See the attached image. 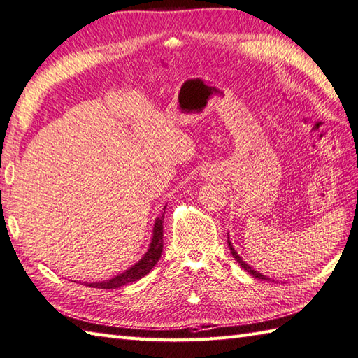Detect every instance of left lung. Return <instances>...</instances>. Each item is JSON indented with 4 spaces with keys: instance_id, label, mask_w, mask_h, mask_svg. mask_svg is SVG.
Instances as JSON below:
<instances>
[{
    "instance_id": "1",
    "label": "left lung",
    "mask_w": 358,
    "mask_h": 358,
    "mask_svg": "<svg viewBox=\"0 0 358 358\" xmlns=\"http://www.w3.org/2000/svg\"><path fill=\"white\" fill-rule=\"evenodd\" d=\"M227 243H229V249H231V254H232V257L235 258V260H237V263L241 266V268L243 269H245L246 272H249L250 273V275H252V277H255V278H258V280H269L268 277H266V275H262V273L260 272H258V271H254L252 268H250V266L246 263V262H243V258L237 254V250H235L234 248H232V243L229 241V240H227Z\"/></svg>"
}]
</instances>
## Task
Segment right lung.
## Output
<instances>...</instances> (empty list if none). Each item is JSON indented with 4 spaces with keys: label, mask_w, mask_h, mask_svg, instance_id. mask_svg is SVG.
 <instances>
[{
    "label": "right lung",
    "mask_w": 358,
    "mask_h": 358,
    "mask_svg": "<svg viewBox=\"0 0 358 358\" xmlns=\"http://www.w3.org/2000/svg\"><path fill=\"white\" fill-rule=\"evenodd\" d=\"M163 220H164V214H162L155 220L150 246L148 249V252L144 254V257L138 263H135L132 268H129L123 273H118L117 277L106 281H98V283H89L87 286L98 287V289H118L121 286L132 283V281L143 278L144 275H148V273L154 269V266L157 264L163 252Z\"/></svg>",
    "instance_id": "1"
}]
</instances>
